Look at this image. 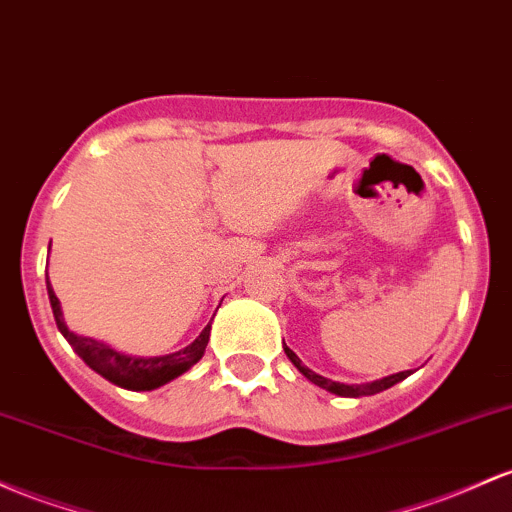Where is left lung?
I'll return each mask as SVG.
<instances>
[{"instance_id": "1", "label": "left lung", "mask_w": 512, "mask_h": 512, "mask_svg": "<svg viewBox=\"0 0 512 512\" xmlns=\"http://www.w3.org/2000/svg\"><path fill=\"white\" fill-rule=\"evenodd\" d=\"M284 352H286V357H289L291 362H294V367L299 369V372H301L303 376H306L308 381H313V384L320 386V389L335 393V396H345V398L374 396V393L391 389L393 384H398V381H403V379H406V376H411V372H398V374L384 376V379H379V381H372V384H352V386H347V384H338V381L325 379V376H320V374H316V372H311V369H308V367H303L301 359L296 357V352L289 350V347H284Z\"/></svg>"}]
</instances>
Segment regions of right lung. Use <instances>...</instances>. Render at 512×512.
Returning <instances> with one entry per match:
<instances>
[{
    "mask_svg": "<svg viewBox=\"0 0 512 512\" xmlns=\"http://www.w3.org/2000/svg\"><path fill=\"white\" fill-rule=\"evenodd\" d=\"M48 299H50V308H53L55 323H58V330L65 335V340L75 347V352L84 359V364H89L94 372L104 376V379L111 381V384L121 386V389H128V391L157 389V386L177 379L179 374H184L189 367H194V364L204 357L206 345H209L211 325H206L192 345L184 347V350L179 352H172V355L128 357V355H121V352L111 350V347L104 345V342L82 338V335H75L72 330H67L63 313H60L58 296H55V291L50 289V282H48Z\"/></svg>",
    "mask_w": 512,
    "mask_h": 512,
    "instance_id": "obj_1",
    "label": "right lung"
}]
</instances>
